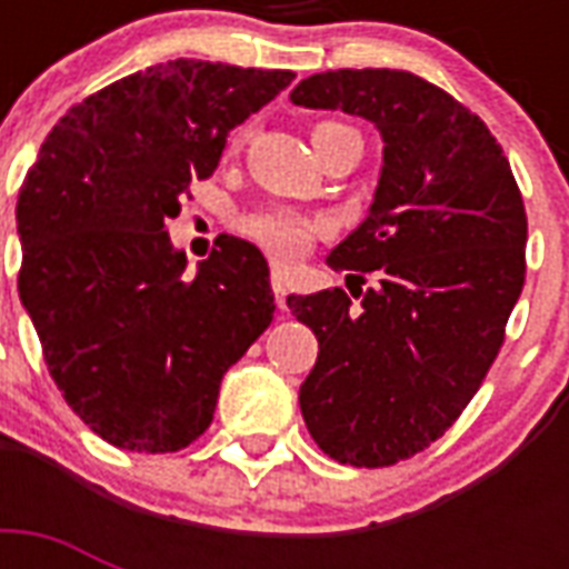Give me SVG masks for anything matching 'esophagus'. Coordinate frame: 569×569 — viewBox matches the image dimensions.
Masks as SVG:
<instances>
[{
  "label": "esophagus",
  "mask_w": 569,
  "mask_h": 569,
  "mask_svg": "<svg viewBox=\"0 0 569 569\" xmlns=\"http://www.w3.org/2000/svg\"><path fill=\"white\" fill-rule=\"evenodd\" d=\"M271 289H274L277 307H280V310H286V295H289V289H286V277L280 274V271H274V274H271Z\"/></svg>",
  "instance_id": "34e87169"
}]
</instances>
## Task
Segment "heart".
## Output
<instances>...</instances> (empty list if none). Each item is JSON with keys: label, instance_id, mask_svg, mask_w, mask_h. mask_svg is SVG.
<instances>
[{"label": "heart", "instance_id": "b5f03b06", "mask_svg": "<svg viewBox=\"0 0 569 569\" xmlns=\"http://www.w3.org/2000/svg\"><path fill=\"white\" fill-rule=\"evenodd\" d=\"M333 129H348L339 127V123H319L312 129V138L325 136V132H333ZM241 230L244 236L257 241L259 248L268 250L277 262H292L310 248V241L321 232V223L307 218V214L295 212L289 206H268V209H259V212L244 214L241 221Z\"/></svg>", "mask_w": 569, "mask_h": 569}]
</instances>
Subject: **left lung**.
<instances>
[{
    "label": "left lung",
    "mask_w": 569,
    "mask_h": 569,
    "mask_svg": "<svg viewBox=\"0 0 569 569\" xmlns=\"http://www.w3.org/2000/svg\"><path fill=\"white\" fill-rule=\"evenodd\" d=\"M289 100L372 120L383 164L366 221L328 266L378 286L289 295L319 339L301 383L319 449L392 467L449 431L505 342L526 283V206L485 120L407 70H328Z\"/></svg>",
    "instance_id": "1"
}]
</instances>
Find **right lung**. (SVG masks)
Returning <instances> with one entry per match:
<instances>
[{
    "mask_svg": "<svg viewBox=\"0 0 569 569\" xmlns=\"http://www.w3.org/2000/svg\"><path fill=\"white\" fill-rule=\"evenodd\" d=\"M292 70L177 58L91 93L40 144L17 197L20 301L73 413L129 451L209 428L223 372L274 319L268 262L221 236L197 271L164 230L230 129Z\"/></svg>",
    "mask_w": 569,
    "mask_h": 569,
    "instance_id": "1",
    "label": "right lung"
}]
</instances>
